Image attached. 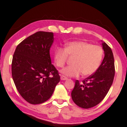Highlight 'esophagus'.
<instances>
[{
	"mask_svg": "<svg viewBox=\"0 0 127 127\" xmlns=\"http://www.w3.org/2000/svg\"><path fill=\"white\" fill-rule=\"evenodd\" d=\"M61 79L62 80H67V79H68V78H67V77H66L65 76H64V75H61Z\"/></svg>",
	"mask_w": 127,
	"mask_h": 127,
	"instance_id": "34e87169",
	"label": "esophagus"
}]
</instances>
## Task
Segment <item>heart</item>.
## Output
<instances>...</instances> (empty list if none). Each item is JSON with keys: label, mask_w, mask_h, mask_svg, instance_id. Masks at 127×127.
<instances>
[{"label": "heart", "mask_w": 127, "mask_h": 127, "mask_svg": "<svg viewBox=\"0 0 127 127\" xmlns=\"http://www.w3.org/2000/svg\"><path fill=\"white\" fill-rule=\"evenodd\" d=\"M104 55L103 49L100 46L83 41L68 43L65 48L58 47L54 52L55 65L59 68L66 64L68 56H75L72 65L61 70V73L67 77H78L83 73L84 76L92 75L98 69Z\"/></svg>", "instance_id": "heart-1"}]
</instances>
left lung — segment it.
I'll use <instances>...</instances> for the list:
<instances>
[{"mask_svg": "<svg viewBox=\"0 0 127 127\" xmlns=\"http://www.w3.org/2000/svg\"><path fill=\"white\" fill-rule=\"evenodd\" d=\"M102 46L105 57L98 69L81 83L76 80L71 92L72 100L80 108L89 109L98 105L106 96L114 81L115 72L114 55L105 42Z\"/></svg>", "mask_w": 127, "mask_h": 127, "instance_id": "8db88e82", "label": "left lung"}]
</instances>
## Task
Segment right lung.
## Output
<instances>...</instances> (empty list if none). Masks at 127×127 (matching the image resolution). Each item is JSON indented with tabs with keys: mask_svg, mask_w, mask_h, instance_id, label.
Wrapping results in <instances>:
<instances>
[{
	"mask_svg": "<svg viewBox=\"0 0 127 127\" xmlns=\"http://www.w3.org/2000/svg\"><path fill=\"white\" fill-rule=\"evenodd\" d=\"M53 42V32L38 31L19 43L13 55V82L21 96L31 104L47 101L60 81L50 56Z\"/></svg>",
	"mask_w": 127,
	"mask_h": 127,
	"instance_id": "1",
	"label": "right lung"
}]
</instances>
